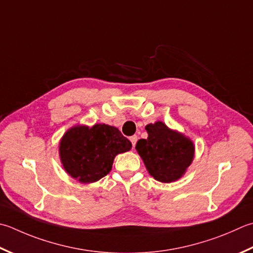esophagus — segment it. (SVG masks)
<instances>
[{"mask_svg": "<svg viewBox=\"0 0 253 253\" xmlns=\"http://www.w3.org/2000/svg\"><path fill=\"white\" fill-rule=\"evenodd\" d=\"M129 140H130V142H131L132 147H135L136 143H137V140H138V137H137L136 135H133V136L129 137Z\"/></svg>", "mask_w": 253, "mask_h": 253, "instance_id": "esophagus-1", "label": "esophagus"}]
</instances>
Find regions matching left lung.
<instances>
[{"label": "left lung", "instance_id": "1", "mask_svg": "<svg viewBox=\"0 0 253 253\" xmlns=\"http://www.w3.org/2000/svg\"><path fill=\"white\" fill-rule=\"evenodd\" d=\"M147 139L138 140L136 150L157 181L179 180L193 161L194 145L181 133L169 129L162 122L146 126Z\"/></svg>", "mask_w": 253, "mask_h": 253}]
</instances>
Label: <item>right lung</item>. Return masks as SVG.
I'll list each match as a JSON object with an SVG mask.
<instances>
[{
  "instance_id": "1",
  "label": "right lung",
  "mask_w": 253,
  "mask_h": 253,
  "mask_svg": "<svg viewBox=\"0 0 253 253\" xmlns=\"http://www.w3.org/2000/svg\"><path fill=\"white\" fill-rule=\"evenodd\" d=\"M131 142L116 127L76 126L62 137L59 152L64 170L81 183L96 182L111 171L114 158L130 150Z\"/></svg>"
}]
</instances>
